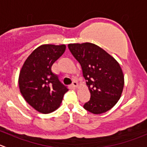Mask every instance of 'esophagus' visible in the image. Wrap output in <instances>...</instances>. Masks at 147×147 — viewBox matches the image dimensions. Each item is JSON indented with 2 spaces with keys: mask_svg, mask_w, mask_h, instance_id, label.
I'll list each match as a JSON object with an SVG mask.
<instances>
[{
  "mask_svg": "<svg viewBox=\"0 0 147 147\" xmlns=\"http://www.w3.org/2000/svg\"><path fill=\"white\" fill-rule=\"evenodd\" d=\"M71 85H72L73 88H76V87L78 86V82H77L76 81H73V82H72V84H71Z\"/></svg>",
  "mask_w": 147,
  "mask_h": 147,
  "instance_id": "34e87169",
  "label": "esophagus"
}]
</instances>
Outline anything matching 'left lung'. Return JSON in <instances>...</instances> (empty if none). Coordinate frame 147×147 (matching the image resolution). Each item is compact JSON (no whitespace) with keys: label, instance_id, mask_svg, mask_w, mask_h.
<instances>
[{"label":"left lung","instance_id":"1","mask_svg":"<svg viewBox=\"0 0 147 147\" xmlns=\"http://www.w3.org/2000/svg\"><path fill=\"white\" fill-rule=\"evenodd\" d=\"M68 48L80 64L90 92V100L84 104V108L94 114L109 111L120 99L124 85L119 64L93 44H69Z\"/></svg>","mask_w":147,"mask_h":147}]
</instances>
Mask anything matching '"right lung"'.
Here are the masks:
<instances>
[{"label": "right lung", "instance_id": "right-lung-1", "mask_svg": "<svg viewBox=\"0 0 147 147\" xmlns=\"http://www.w3.org/2000/svg\"><path fill=\"white\" fill-rule=\"evenodd\" d=\"M65 49L64 45L39 47L28 56L20 72L21 93L31 106L42 113H52L57 109L69 90L52 69Z\"/></svg>", "mask_w": 147, "mask_h": 147}]
</instances>
